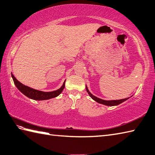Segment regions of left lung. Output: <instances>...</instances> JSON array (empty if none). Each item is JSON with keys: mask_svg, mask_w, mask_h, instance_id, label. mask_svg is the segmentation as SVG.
Wrapping results in <instances>:
<instances>
[{"mask_svg": "<svg viewBox=\"0 0 155 155\" xmlns=\"http://www.w3.org/2000/svg\"><path fill=\"white\" fill-rule=\"evenodd\" d=\"M86 90H87V92L88 93L89 95L91 97L92 99H93L94 101H95L96 102H97L98 103H100L102 104H104V105H106V106H110V107H112V106H116V105H118L120 104H121L123 102L127 101L128 99H130L131 97H127L126 98V99H120V100H110V101H107V100H103V99H101L100 98H98L97 97H95V95H93V94H91L90 93V91H89L88 88H87V86L86 85ZM132 97V96H131Z\"/></svg>", "mask_w": 155, "mask_h": 155, "instance_id": "8db88e82", "label": "left lung"}]
</instances>
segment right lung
Segmentation results:
<instances>
[{
  "instance_id": "1",
  "label": "right lung",
  "mask_w": 155,
  "mask_h": 155,
  "mask_svg": "<svg viewBox=\"0 0 155 155\" xmlns=\"http://www.w3.org/2000/svg\"><path fill=\"white\" fill-rule=\"evenodd\" d=\"M12 75V78L13 79V81L15 85H16L18 89L20 91L21 93L24 94V95L28 97L29 99H31L33 100L36 101H43V100H48L50 99H52L58 96L60 93H62L64 88L65 87V81H64L63 85L60 89L53 91L50 92H44L42 91H39L37 89H34L33 88L29 87L28 86H26L24 84H22L19 81L16 80V78L14 77V75L11 74Z\"/></svg>"
}]
</instances>
